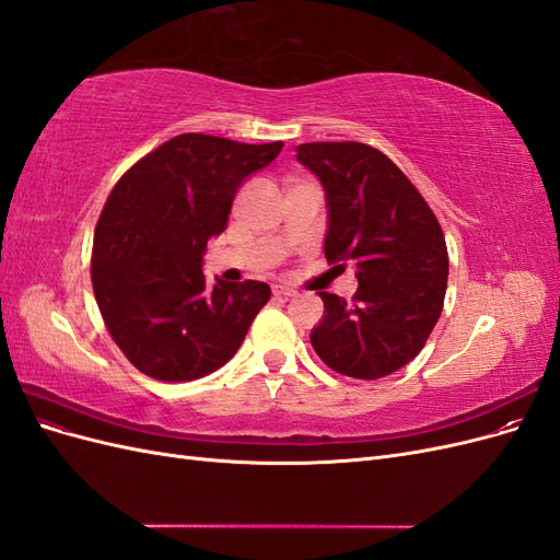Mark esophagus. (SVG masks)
<instances>
[{"instance_id": "34e87169", "label": "esophagus", "mask_w": 560, "mask_h": 560, "mask_svg": "<svg viewBox=\"0 0 560 560\" xmlns=\"http://www.w3.org/2000/svg\"><path fill=\"white\" fill-rule=\"evenodd\" d=\"M273 294H276V296H282V299H290V296H296V290H292V287L276 284V287H273Z\"/></svg>"}]
</instances>
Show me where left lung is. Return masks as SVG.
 Wrapping results in <instances>:
<instances>
[{"label":"left lung","instance_id":"obj_1","mask_svg":"<svg viewBox=\"0 0 560 560\" xmlns=\"http://www.w3.org/2000/svg\"><path fill=\"white\" fill-rule=\"evenodd\" d=\"M296 161L327 200L325 257L358 276L352 301L319 292L325 315L311 331L319 360L338 374L376 381L409 364L444 308L448 252L416 186L378 149L308 142Z\"/></svg>","mask_w":560,"mask_h":560}]
</instances>
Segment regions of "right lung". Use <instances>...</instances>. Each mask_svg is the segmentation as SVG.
<instances>
[{"label":"right lung","mask_w":560,"mask_h":560,"mask_svg":"<svg viewBox=\"0 0 560 560\" xmlns=\"http://www.w3.org/2000/svg\"><path fill=\"white\" fill-rule=\"evenodd\" d=\"M282 151L184 132L118 179L100 214L91 280L114 343L156 381L224 366L270 299L266 282L208 287L202 257L226 229L241 186Z\"/></svg>","instance_id":"add662e5"}]
</instances>
